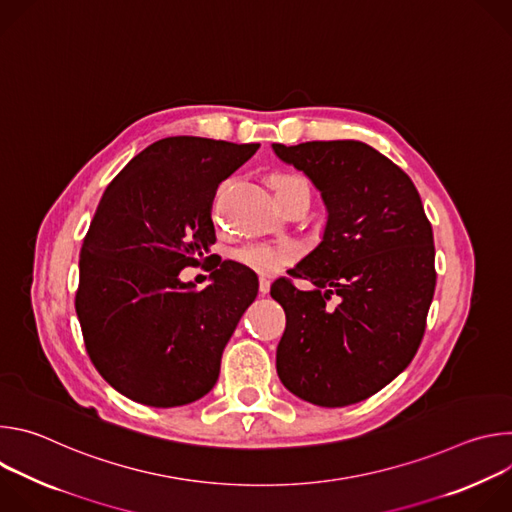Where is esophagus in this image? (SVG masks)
I'll list each match as a JSON object with an SVG mask.
<instances>
[{
	"label": "esophagus",
	"mask_w": 512,
	"mask_h": 512,
	"mask_svg": "<svg viewBox=\"0 0 512 512\" xmlns=\"http://www.w3.org/2000/svg\"><path fill=\"white\" fill-rule=\"evenodd\" d=\"M269 287H271V281H269L267 277H261V279H259V291H261L263 296L269 294Z\"/></svg>",
	"instance_id": "34e87169"
}]
</instances>
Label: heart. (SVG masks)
Masks as SVG:
<instances>
[{
	"label": "heart",
	"mask_w": 512,
	"mask_h": 512,
	"mask_svg": "<svg viewBox=\"0 0 512 512\" xmlns=\"http://www.w3.org/2000/svg\"><path fill=\"white\" fill-rule=\"evenodd\" d=\"M271 186H273L277 202H281L283 198H287L294 192L310 194L308 182L300 174H289V172L275 174L271 178ZM296 255H298V247L289 241H257V243L241 245L233 251V259L239 265H243L255 273H261V275L277 273L283 265L294 261Z\"/></svg>",
	"instance_id": "heart-1"
}]
</instances>
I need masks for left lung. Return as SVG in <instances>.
I'll return each mask as SVG.
<instances>
[{
	"instance_id": "1",
	"label": "left lung",
	"mask_w": 512,
	"mask_h": 512,
	"mask_svg": "<svg viewBox=\"0 0 512 512\" xmlns=\"http://www.w3.org/2000/svg\"><path fill=\"white\" fill-rule=\"evenodd\" d=\"M322 192V243L271 285L285 312L277 375L322 407L381 391L413 360L435 291L433 231L411 178L362 141L273 143ZM332 297L336 305H330Z\"/></svg>"
}]
</instances>
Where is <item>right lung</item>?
<instances>
[{"mask_svg": "<svg viewBox=\"0 0 512 512\" xmlns=\"http://www.w3.org/2000/svg\"><path fill=\"white\" fill-rule=\"evenodd\" d=\"M259 143L166 137L137 154L107 186L83 241L75 298L85 346L99 375L121 395L152 407L204 397L221 356L257 298V275L212 265L202 291L180 281L210 261L218 184Z\"/></svg>", "mask_w": 512, "mask_h": 512, "instance_id": "obj_1", "label": "right lung"}]
</instances>
